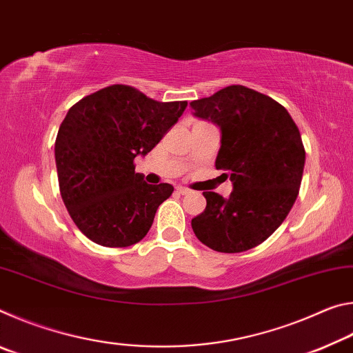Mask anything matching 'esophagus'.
Segmentation results:
<instances>
[{
  "instance_id": "esophagus-1",
  "label": "esophagus",
  "mask_w": 353,
  "mask_h": 353,
  "mask_svg": "<svg viewBox=\"0 0 353 353\" xmlns=\"http://www.w3.org/2000/svg\"><path fill=\"white\" fill-rule=\"evenodd\" d=\"M176 191L179 194H188L190 193V190L185 188V187H176Z\"/></svg>"
}]
</instances>
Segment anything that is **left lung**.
Returning <instances> with one entry per match:
<instances>
[{
	"label": "left lung",
	"mask_w": 353,
	"mask_h": 353,
	"mask_svg": "<svg viewBox=\"0 0 353 353\" xmlns=\"http://www.w3.org/2000/svg\"><path fill=\"white\" fill-rule=\"evenodd\" d=\"M190 105L194 117L219 128L214 166L225 170L234 185L229 198L202 193L207 207L191 219L194 235L225 254L259 246L296 202L305 165L301 132L283 105L244 85L225 87Z\"/></svg>",
	"instance_id": "1"
}]
</instances>
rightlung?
<instances>
[{
  "label": "right lung",
  "instance_id": "1",
  "mask_svg": "<svg viewBox=\"0 0 353 353\" xmlns=\"http://www.w3.org/2000/svg\"><path fill=\"white\" fill-rule=\"evenodd\" d=\"M187 101L159 103L134 87L101 88L68 110L56 139L59 188L83 235L105 248H128L151 229L172 185H149L135 172L174 126Z\"/></svg>",
  "mask_w": 353,
  "mask_h": 353
}]
</instances>
